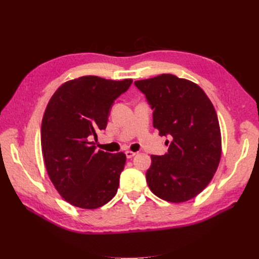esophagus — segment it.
<instances>
[{"mask_svg":"<svg viewBox=\"0 0 259 259\" xmlns=\"http://www.w3.org/2000/svg\"><path fill=\"white\" fill-rule=\"evenodd\" d=\"M125 156H126V158L130 159V158H133L134 156H136V152L130 151V150H126V151H125Z\"/></svg>","mask_w":259,"mask_h":259,"instance_id":"34e87169","label":"esophagus"}]
</instances>
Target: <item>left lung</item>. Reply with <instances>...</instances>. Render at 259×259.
<instances>
[{
	"instance_id": "8db88e82",
	"label": "left lung",
	"mask_w": 259,
	"mask_h": 259,
	"mask_svg": "<svg viewBox=\"0 0 259 259\" xmlns=\"http://www.w3.org/2000/svg\"><path fill=\"white\" fill-rule=\"evenodd\" d=\"M153 110V126L169 136L168 152L151 156L147 184L157 197L184 202L210 183L222 157V135L211 101L201 88L174 74L135 81Z\"/></svg>"
}]
</instances>
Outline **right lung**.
Segmentation results:
<instances>
[{
    "instance_id": "obj_1",
    "label": "right lung",
    "mask_w": 259,
    "mask_h": 259,
    "mask_svg": "<svg viewBox=\"0 0 259 259\" xmlns=\"http://www.w3.org/2000/svg\"><path fill=\"white\" fill-rule=\"evenodd\" d=\"M131 79L84 75L64 82L43 114L41 148L49 178L65 201L83 209L106 205L117 194L123 152L96 150L90 139L107 128L113 101Z\"/></svg>"
}]
</instances>
